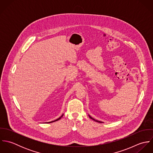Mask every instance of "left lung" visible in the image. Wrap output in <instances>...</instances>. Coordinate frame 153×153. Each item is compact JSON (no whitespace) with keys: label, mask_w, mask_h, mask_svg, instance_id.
Masks as SVG:
<instances>
[{"label":"left lung","mask_w":153,"mask_h":153,"mask_svg":"<svg viewBox=\"0 0 153 153\" xmlns=\"http://www.w3.org/2000/svg\"><path fill=\"white\" fill-rule=\"evenodd\" d=\"M89 115V117L91 118V119H92V120H94V121H96V122H97V123H104L103 122H102V121H98V120H95L94 118H93L92 117H91L89 115Z\"/></svg>","instance_id":"left-lung-1"}]
</instances>
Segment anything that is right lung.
I'll use <instances>...</instances> for the list:
<instances>
[{"label": "right lung", "instance_id": "add662e5", "mask_svg": "<svg viewBox=\"0 0 153 153\" xmlns=\"http://www.w3.org/2000/svg\"><path fill=\"white\" fill-rule=\"evenodd\" d=\"M63 115H64V114H62V115H61L60 117H59V118H57L56 120H54V121H51V122H48L47 123H53V122H55V121H58V120H60V119H61V118L62 117Z\"/></svg>", "mask_w": 153, "mask_h": 153}]
</instances>
